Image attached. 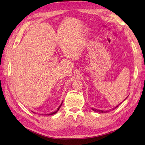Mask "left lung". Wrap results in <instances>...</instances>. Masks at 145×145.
I'll list each match as a JSON object with an SVG mask.
<instances>
[{
	"label": "left lung",
	"instance_id": "obj_1",
	"mask_svg": "<svg viewBox=\"0 0 145 145\" xmlns=\"http://www.w3.org/2000/svg\"><path fill=\"white\" fill-rule=\"evenodd\" d=\"M120 104H119V105H120ZM119 105H117L116 107L114 108H113V110L116 108V107H118V106H119ZM92 110H93L94 111V112H98V113H106V112H109V111H103V110H97V109H95V108H92Z\"/></svg>",
	"mask_w": 145,
	"mask_h": 145
}]
</instances>
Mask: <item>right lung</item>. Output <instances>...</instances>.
<instances>
[{"instance_id": "right-lung-1", "label": "right lung", "mask_w": 145, "mask_h": 145, "mask_svg": "<svg viewBox=\"0 0 145 145\" xmlns=\"http://www.w3.org/2000/svg\"><path fill=\"white\" fill-rule=\"evenodd\" d=\"M61 105H62V103H61V105H60L59 106V107H58V108H57V111H55V112H52V113H50V114H47V115H54V114H55V113H57V112H58V110L60 109V108L61 107Z\"/></svg>"}]
</instances>
